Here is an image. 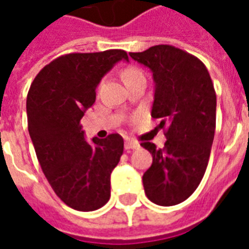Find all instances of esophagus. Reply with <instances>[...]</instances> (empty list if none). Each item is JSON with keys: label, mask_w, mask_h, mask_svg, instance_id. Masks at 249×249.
I'll use <instances>...</instances> for the list:
<instances>
[{"label": "esophagus", "mask_w": 249, "mask_h": 249, "mask_svg": "<svg viewBox=\"0 0 249 249\" xmlns=\"http://www.w3.org/2000/svg\"><path fill=\"white\" fill-rule=\"evenodd\" d=\"M140 144L135 140H130V139H126L125 140V149L126 151H129V149H136V148H139Z\"/></svg>", "instance_id": "1"}]
</instances>
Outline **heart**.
<instances>
[{"instance_id":"obj_1","label":"heart","mask_w":249,"mask_h":249,"mask_svg":"<svg viewBox=\"0 0 249 249\" xmlns=\"http://www.w3.org/2000/svg\"><path fill=\"white\" fill-rule=\"evenodd\" d=\"M140 74H142V71L139 68H136V66H128V68H125L124 71H121V77H123V80L125 82L130 81L132 78L140 76Z\"/></svg>"}]
</instances>
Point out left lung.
<instances>
[{"label": "left lung", "instance_id": "obj_1", "mask_svg": "<svg viewBox=\"0 0 249 249\" xmlns=\"http://www.w3.org/2000/svg\"><path fill=\"white\" fill-rule=\"evenodd\" d=\"M129 56L148 66L155 80L152 117L160 119L164 148L142 141L153 157L144 173L146 197L162 207L192 195L208 165L216 129V92L208 69L197 57L172 45H155Z\"/></svg>", "mask_w": 249, "mask_h": 249}]
</instances>
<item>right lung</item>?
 <instances>
[{
  "label": "right lung",
  "instance_id": "add662e5",
  "mask_svg": "<svg viewBox=\"0 0 249 249\" xmlns=\"http://www.w3.org/2000/svg\"><path fill=\"white\" fill-rule=\"evenodd\" d=\"M126 52L69 53L45 65L26 97L28 129L48 181L76 211L101 208L110 197V173L124 152L119 133L84 139L80 120L96 101V87Z\"/></svg>",
  "mask_w": 249,
  "mask_h": 249
}]
</instances>
